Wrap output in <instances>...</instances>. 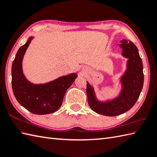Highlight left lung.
<instances>
[{
  "label": "left lung",
  "mask_w": 157,
  "mask_h": 157,
  "mask_svg": "<svg viewBox=\"0 0 157 157\" xmlns=\"http://www.w3.org/2000/svg\"><path fill=\"white\" fill-rule=\"evenodd\" d=\"M119 46L122 48V55L128 60L127 69L120 79L122 89L117 97L106 102L99 101L94 88L87 82L86 94L90 106L96 113L105 116L121 115L132 108L138 101L144 84L142 61L136 46L123 39Z\"/></svg>",
  "instance_id": "8db88e82"
}]
</instances>
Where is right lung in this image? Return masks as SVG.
Here are the masks:
<instances>
[{
	"label": "right lung",
	"instance_id": "add662e5",
	"mask_svg": "<svg viewBox=\"0 0 157 157\" xmlns=\"http://www.w3.org/2000/svg\"><path fill=\"white\" fill-rule=\"evenodd\" d=\"M33 38L29 37L15 55L11 69L12 88L17 101L29 112L36 115L49 114L60 108L66 91L78 75L71 73L43 84L28 81L23 73L22 61Z\"/></svg>",
	"mask_w": 157,
	"mask_h": 157
}]
</instances>
